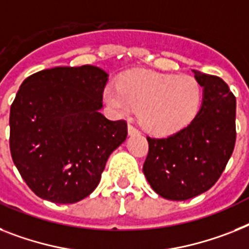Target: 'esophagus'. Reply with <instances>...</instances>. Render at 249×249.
Returning <instances> with one entry per match:
<instances>
[{"label":"esophagus","instance_id":"1","mask_svg":"<svg viewBox=\"0 0 249 249\" xmlns=\"http://www.w3.org/2000/svg\"><path fill=\"white\" fill-rule=\"evenodd\" d=\"M128 135H140V131L139 128H136V127L133 126V124H128Z\"/></svg>","mask_w":249,"mask_h":249}]
</instances>
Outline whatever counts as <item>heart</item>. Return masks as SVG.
Returning a JSON list of instances; mask_svg holds the SVG:
<instances>
[{
  "label": "heart",
  "mask_w": 249,
  "mask_h": 249,
  "mask_svg": "<svg viewBox=\"0 0 249 249\" xmlns=\"http://www.w3.org/2000/svg\"><path fill=\"white\" fill-rule=\"evenodd\" d=\"M104 100L117 114L140 110L143 128L154 135H170L196 116L201 86L191 76L137 71L123 76L120 85H108Z\"/></svg>",
  "instance_id": "1"
}]
</instances>
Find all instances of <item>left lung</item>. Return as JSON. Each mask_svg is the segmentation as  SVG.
<instances>
[{
    "instance_id": "left-lung-1",
    "label": "left lung",
    "mask_w": 249,
    "mask_h": 249,
    "mask_svg": "<svg viewBox=\"0 0 249 249\" xmlns=\"http://www.w3.org/2000/svg\"><path fill=\"white\" fill-rule=\"evenodd\" d=\"M202 104L192 122L165 137L147 136L142 172L159 196L184 201L210 190L235 145V96L217 76L195 71Z\"/></svg>"
}]
</instances>
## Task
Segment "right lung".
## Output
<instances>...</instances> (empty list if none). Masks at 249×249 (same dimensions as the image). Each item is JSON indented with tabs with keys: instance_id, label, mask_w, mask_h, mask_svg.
<instances>
[{
	"instance_id": "1",
	"label": "right lung",
	"mask_w": 249,
	"mask_h": 249,
	"mask_svg": "<svg viewBox=\"0 0 249 249\" xmlns=\"http://www.w3.org/2000/svg\"><path fill=\"white\" fill-rule=\"evenodd\" d=\"M107 81L106 71L85 65L43 70L20 86L10 109V150L40 198L73 203L89 196L126 140V121L100 113Z\"/></svg>"
}]
</instances>
